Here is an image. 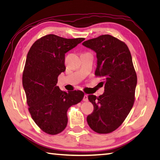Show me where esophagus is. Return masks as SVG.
<instances>
[{
    "instance_id": "1",
    "label": "esophagus",
    "mask_w": 160,
    "mask_h": 160,
    "mask_svg": "<svg viewBox=\"0 0 160 160\" xmlns=\"http://www.w3.org/2000/svg\"><path fill=\"white\" fill-rule=\"evenodd\" d=\"M83 101H85V102L88 101V96L87 94H85V95H84L83 98Z\"/></svg>"
}]
</instances>
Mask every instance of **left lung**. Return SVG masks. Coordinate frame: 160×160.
I'll return each mask as SVG.
<instances>
[{"label":"left lung","mask_w":160,"mask_h":160,"mask_svg":"<svg viewBox=\"0 0 160 160\" xmlns=\"http://www.w3.org/2000/svg\"><path fill=\"white\" fill-rule=\"evenodd\" d=\"M84 47L97 53V76L105 79L104 93L89 95L94 111L87 117L90 128L98 133H109L121 125L134 102L137 75L127 46L110 35L85 41Z\"/></svg>","instance_id":"8db88e82"}]
</instances>
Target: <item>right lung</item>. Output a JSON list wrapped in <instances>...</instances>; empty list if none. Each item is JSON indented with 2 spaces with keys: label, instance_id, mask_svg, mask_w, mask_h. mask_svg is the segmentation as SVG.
I'll use <instances>...</instances> for the list:
<instances>
[{
  "label": "right lung",
  "instance_id": "right-lung-1",
  "mask_svg": "<svg viewBox=\"0 0 160 160\" xmlns=\"http://www.w3.org/2000/svg\"><path fill=\"white\" fill-rule=\"evenodd\" d=\"M84 40L49 34L35 42L27 54L22 86L29 111L37 125L48 134L64 130L68 108L84 97L80 90L67 92L57 86L58 76L66 70L65 54Z\"/></svg>",
  "mask_w": 160,
  "mask_h": 160
}]
</instances>
